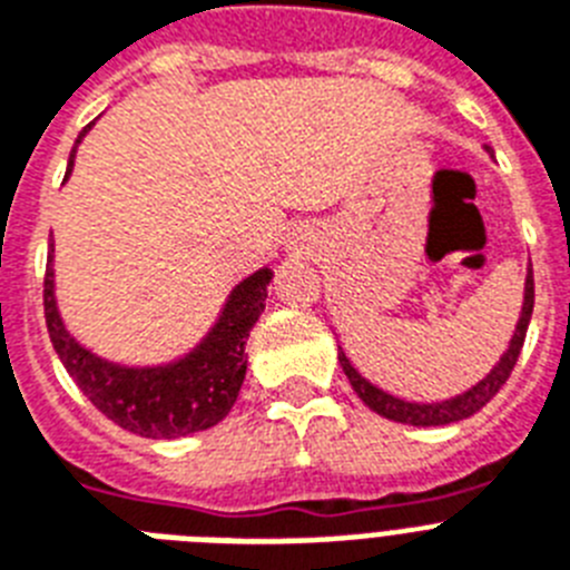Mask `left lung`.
Segmentation results:
<instances>
[{"label":"left lung","mask_w":570,"mask_h":570,"mask_svg":"<svg viewBox=\"0 0 570 570\" xmlns=\"http://www.w3.org/2000/svg\"><path fill=\"white\" fill-rule=\"evenodd\" d=\"M533 314V268L528 265V274H525V296H522V311H520V322H517V328H513L511 342H508L505 354L500 356V362L482 376L476 385H471L468 391L462 394L451 396V400H442V402H407L400 400V396L387 394L382 387H376L374 382H367L365 376L351 365V360L345 356V351L340 347V365L345 371L347 382L351 387L356 391L362 402H365L371 411H376L380 416L385 420H394L402 422V425H416V428H431V425H451V422H460L473 416L480 407H485L488 402L497 396L502 385L508 382L511 376L513 365L520 360V351H522V342H525L528 334V322H531Z\"/></svg>","instance_id":"left-lung-1"}]
</instances>
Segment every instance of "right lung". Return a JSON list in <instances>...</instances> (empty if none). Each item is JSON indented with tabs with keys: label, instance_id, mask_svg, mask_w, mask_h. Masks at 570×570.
<instances>
[{
	"label": "right lung",
	"instance_id": "right-lung-1",
	"mask_svg": "<svg viewBox=\"0 0 570 570\" xmlns=\"http://www.w3.org/2000/svg\"><path fill=\"white\" fill-rule=\"evenodd\" d=\"M90 125L82 128L70 150L65 183ZM271 279L274 271L259 268L234 285L208 334L188 354L163 365H122L94 354L65 325L57 305L53 239H50L48 271H45V322L65 371L108 420L148 440H176L196 431H208L234 407L248 371L245 342L265 311Z\"/></svg>",
	"mask_w": 570,
	"mask_h": 570
}]
</instances>
